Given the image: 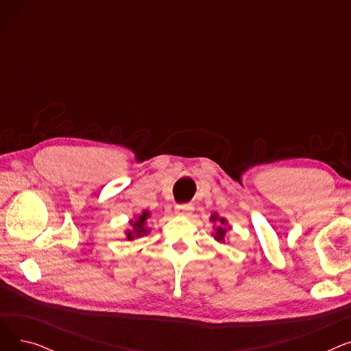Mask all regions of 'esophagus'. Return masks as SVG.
<instances>
[{"mask_svg":"<svg viewBox=\"0 0 351 351\" xmlns=\"http://www.w3.org/2000/svg\"><path fill=\"white\" fill-rule=\"evenodd\" d=\"M192 210H193V205H192V204L176 205V209H175V212H176L178 215H182V216H188Z\"/></svg>","mask_w":351,"mask_h":351,"instance_id":"1","label":"esophagus"}]
</instances>
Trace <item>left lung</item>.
<instances>
[{
    "label": "left lung",
    "mask_w": 351,
    "mask_h": 351,
    "mask_svg": "<svg viewBox=\"0 0 351 351\" xmlns=\"http://www.w3.org/2000/svg\"><path fill=\"white\" fill-rule=\"evenodd\" d=\"M210 220L213 223H217V226H216V232L213 233V237L216 239L217 242H225V237H226V234L229 233V226H228V222H226V219H223V217H219V215H216V213H213L212 216H210Z\"/></svg>",
    "instance_id": "8db88e82"
}]
</instances>
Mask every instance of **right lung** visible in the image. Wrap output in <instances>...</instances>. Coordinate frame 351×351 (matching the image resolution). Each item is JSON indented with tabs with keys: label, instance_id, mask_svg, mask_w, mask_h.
<instances>
[{
	"label": "right lung",
	"instance_id": "right-lung-1",
	"mask_svg": "<svg viewBox=\"0 0 351 351\" xmlns=\"http://www.w3.org/2000/svg\"><path fill=\"white\" fill-rule=\"evenodd\" d=\"M149 216H151L149 212L143 210L141 215L135 216V220H131V222H129V225L132 226V229H128L125 232L128 241H134V239H138V237L145 236L151 232L149 228H146V222H147V219H149Z\"/></svg>",
	"mask_w": 351,
	"mask_h": 351
}]
</instances>
